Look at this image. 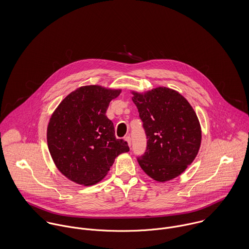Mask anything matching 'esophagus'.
Wrapping results in <instances>:
<instances>
[{"instance_id":"1","label":"esophagus","mask_w":249,"mask_h":249,"mask_svg":"<svg viewBox=\"0 0 249 249\" xmlns=\"http://www.w3.org/2000/svg\"><path fill=\"white\" fill-rule=\"evenodd\" d=\"M124 140L127 142V143H128V145H129V146L131 145V138H130V136H129V135L125 136V137H124Z\"/></svg>"}]
</instances>
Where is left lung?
<instances>
[{
  "label": "left lung",
  "instance_id": "1",
  "mask_svg": "<svg viewBox=\"0 0 249 249\" xmlns=\"http://www.w3.org/2000/svg\"><path fill=\"white\" fill-rule=\"evenodd\" d=\"M133 95L147 139L144 153L137 157L140 167L159 182L177 178L192 164L200 146L196 112L183 96L166 87Z\"/></svg>",
  "mask_w": 249,
  "mask_h": 249
}]
</instances>
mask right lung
<instances>
[{"mask_svg":"<svg viewBox=\"0 0 249 249\" xmlns=\"http://www.w3.org/2000/svg\"><path fill=\"white\" fill-rule=\"evenodd\" d=\"M121 90L97 85L80 87L55 109L47 131L52 158L71 181L89 186L107 176L115 158L129 151L127 142L117 139L106 115L109 103Z\"/></svg>","mask_w":249,"mask_h":249,"instance_id":"1","label":"right lung"}]
</instances>
